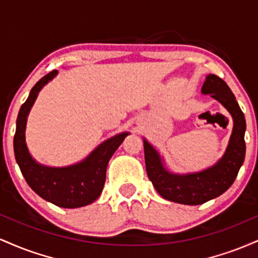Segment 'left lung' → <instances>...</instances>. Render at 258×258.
<instances>
[{
	"label": "left lung",
	"mask_w": 258,
	"mask_h": 258,
	"mask_svg": "<svg viewBox=\"0 0 258 258\" xmlns=\"http://www.w3.org/2000/svg\"><path fill=\"white\" fill-rule=\"evenodd\" d=\"M201 93L211 94L233 117V131L223 156L214 166L200 172L178 174L166 170L164 160L146 139L144 158L149 179L156 191L164 199L184 205H200L220 197L233 184L245 159V121L244 112L236 102L233 92L221 78L210 74L206 76Z\"/></svg>",
	"instance_id": "8db88e82"
}]
</instances>
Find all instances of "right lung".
<instances>
[{"label":"right lung","instance_id":"add662e5","mask_svg":"<svg viewBox=\"0 0 258 258\" xmlns=\"http://www.w3.org/2000/svg\"><path fill=\"white\" fill-rule=\"evenodd\" d=\"M57 74V70H53L43 76L31 88L28 99L20 108L13 141L14 155L26 183L35 193L59 207L75 209L90 205L98 199L105 183L109 160L130 132L119 133L106 139L87 158L72 166L49 167L35 161L25 142L28 115L37 98L38 92Z\"/></svg>","mask_w":258,"mask_h":258}]
</instances>
